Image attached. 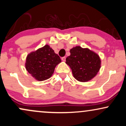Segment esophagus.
<instances>
[{"label": "esophagus", "mask_w": 126, "mask_h": 126, "mask_svg": "<svg viewBox=\"0 0 126 126\" xmlns=\"http://www.w3.org/2000/svg\"><path fill=\"white\" fill-rule=\"evenodd\" d=\"M62 61H63V62H65V61H66V57H62Z\"/></svg>", "instance_id": "34e87169"}]
</instances>
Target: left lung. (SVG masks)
<instances>
[{
	"label": "left lung",
	"instance_id": "left-lung-1",
	"mask_svg": "<svg viewBox=\"0 0 126 126\" xmlns=\"http://www.w3.org/2000/svg\"><path fill=\"white\" fill-rule=\"evenodd\" d=\"M70 53V56L66 59V63L72 69L73 77L76 80L86 82L97 75L101 64L99 55L80 46L73 47Z\"/></svg>",
	"mask_w": 126,
	"mask_h": 126
}]
</instances>
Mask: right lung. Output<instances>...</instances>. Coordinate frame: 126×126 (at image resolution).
I'll return each mask as SVG.
<instances>
[{
	"mask_svg": "<svg viewBox=\"0 0 126 126\" xmlns=\"http://www.w3.org/2000/svg\"><path fill=\"white\" fill-rule=\"evenodd\" d=\"M61 62L60 57L47 44L27 55L25 66L34 79L43 81L51 77L55 67Z\"/></svg>",
	"mask_w": 126,
	"mask_h": 126,
	"instance_id": "add662e5",
	"label": "right lung"
}]
</instances>
